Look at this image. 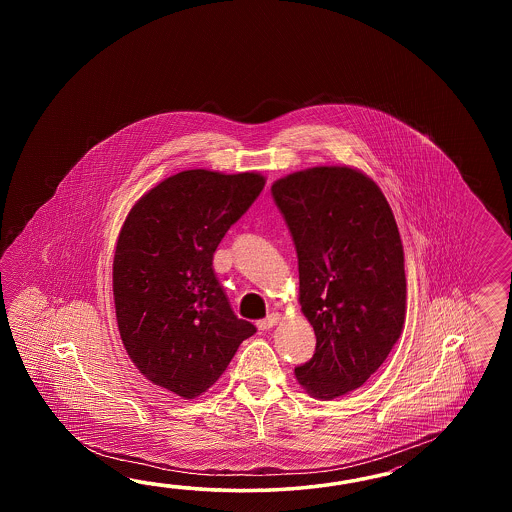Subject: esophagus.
<instances>
[{
	"mask_svg": "<svg viewBox=\"0 0 512 512\" xmlns=\"http://www.w3.org/2000/svg\"><path fill=\"white\" fill-rule=\"evenodd\" d=\"M280 320H282V315H280V313H271L267 318H263V320L258 322V327L265 331V329H271V327L278 326V324H280Z\"/></svg>",
	"mask_w": 512,
	"mask_h": 512,
	"instance_id": "34e87169",
	"label": "esophagus"
}]
</instances>
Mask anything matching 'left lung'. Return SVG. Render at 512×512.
<instances>
[{"mask_svg":"<svg viewBox=\"0 0 512 512\" xmlns=\"http://www.w3.org/2000/svg\"><path fill=\"white\" fill-rule=\"evenodd\" d=\"M271 192L293 236L298 300L316 335L313 359L294 375L309 395L331 401L368 381L401 337L403 241L381 188L357 168H307Z\"/></svg>","mask_w":512,"mask_h":512,"instance_id":"1","label":"left lung"}]
</instances>
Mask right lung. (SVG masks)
Here are the masks:
<instances>
[{"label": "right lung", "mask_w": 512, "mask_h": 512, "mask_svg": "<svg viewBox=\"0 0 512 512\" xmlns=\"http://www.w3.org/2000/svg\"><path fill=\"white\" fill-rule=\"evenodd\" d=\"M265 177L185 170L131 207L113 258L120 338L148 381L196 399L256 333L234 315L212 269L227 230L260 196Z\"/></svg>", "instance_id": "obj_1"}]
</instances>
